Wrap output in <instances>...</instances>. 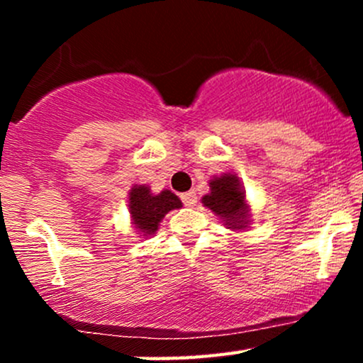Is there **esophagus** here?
I'll return each instance as SVG.
<instances>
[{
    "label": "esophagus",
    "mask_w": 363,
    "mask_h": 363,
    "mask_svg": "<svg viewBox=\"0 0 363 363\" xmlns=\"http://www.w3.org/2000/svg\"><path fill=\"white\" fill-rule=\"evenodd\" d=\"M181 199L186 206H194L198 203V196H196L194 191H187V193L181 194Z\"/></svg>",
    "instance_id": "esophagus-1"
}]
</instances>
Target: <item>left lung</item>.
<instances>
[{"label": "left lung", "mask_w": 363, "mask_h": 363, "mask_svg": "<svg viewBox=\"0 0 363 363\" xmlns=\"http://www.w3.org/2000/svg\"><path fill=\"white\" fill-rule=\"evenodd\" d=\"M203 205L218 215L228 228H245L249 222V208L239 179L223 174L210 181V193L203 196Z\"/></svg>", "instance_id": "8db88e82"}]
</instances>
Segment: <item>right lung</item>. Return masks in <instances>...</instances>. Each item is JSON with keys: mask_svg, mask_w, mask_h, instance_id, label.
I'll return each instance as SVG.
<instances>
[{"mask_svg": "<svg viewBox=\"0 0 363 363\" xmlns=\"http://www.w3.org/2000/svg\"><path fill=\"white\" fill-rule=\"evenodd\" d=\"M182 203L172 191L165 189L160 194H152L147 186H135L129 191V213L133 223L143 235H153L170 210L181 208Z\"/></svg>", "mask_w": 363, "mask_h": 363, "instance_id": "obj_1", "label": "right lung"}]
</instances>
